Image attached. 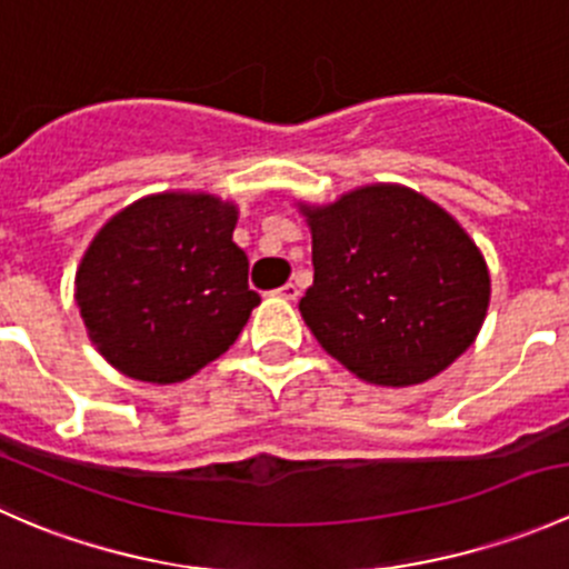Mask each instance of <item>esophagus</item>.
Returning a JSON list of instances; mask_svg holds the SVG:
<instances>
[{"instance_id": "obj_1", "label": "esophagus", "mask_w": 569, "mask_h": 569, "mask_svg": "<svg viewBox=\"0 0 569 569\" xmlns=\"http://www.w3.org/2000/svg\"><path fill=\"white\" fill-rule=\"evenodd\" d=\"M278 297H283V300L295 302L297 297H300V289H297V283H291V280H289V283H286V286H280Z\"/></svg>"}]
</instances>
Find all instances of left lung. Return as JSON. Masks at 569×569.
Listing matches in <instances>:
<instances>
[{
	"instance_id": "8db88e82",
	"label": "left lung",
	"mask_w": 569,
	"mask_h": 569,
	"mask_svg": "<svg viewBox=\"0 0 569 569\" xmlns=\"http://www.w3.org/2000/svg\"><path fill=\"white\" fill-rule=\"evenodd\" d=\"M313 286L300 313L338 363L375 386H418L473 343L490 274L468 233L405 187H363L302 209Z\"/></svg>"
}]
</instances>
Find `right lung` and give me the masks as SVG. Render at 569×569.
Instances as JSON below:
<instances>
[{"instance_id": "right-lung-1", "label": "right lung", "mask_w": 569, "mask_h": 569, "mask_svg": "<svg viewBox=\"0 0 569 569\" xmlns=\"http://www.w3.org/2000/svg\"><path fill=\"white\" fill-rule=\"evenodd\" d=\"M237 209L211 194H151L114 214L77 272L84 327L109 363L181 382L220 358L261 297L233 244Z\"/></svg>"}]
</instances>
